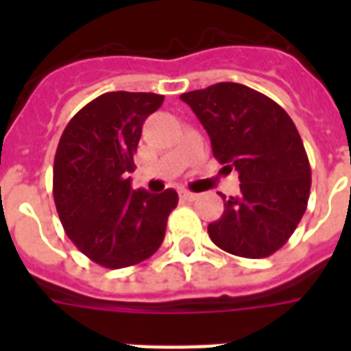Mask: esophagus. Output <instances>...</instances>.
Instances as JSON below:
<instances>
[{
    "label": "esophagus",
    "mask_w": 351,
    "mask_h": 351,
    "mask_svg": "<svg viewBox=\"0 0 351 351\" xmlns=\"http://www.w3.org/2000/svg\"><path fill=\"white\" fill-rule=\"evenodd\" d=\"M180 198H182V200H186V202H195V200L198 198V195H197V193L186 191V189H184V191H180Z\"/></svg>",
    "instance_id": "1"
}]
</instances>
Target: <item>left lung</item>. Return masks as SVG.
<instances>
[{
	"mask_svg": "<svg viewBox=\"0 0 351 351\" xmlns=\"http://www.w3.org/2000/svg\"><path fill=\"white\" fill-rule=\"evenodd\" d=\"M180 98L208 131L215 158L239 171V197H224L209 237L231 255H273L297 230L310 198V160L293 120L277 101L233 82Z\"/></svg>",
	"mask_w": 351,
	"mask_h": 351,
	"instance_id": "obj_1",
	"label": "left lung"
}]
</instances>
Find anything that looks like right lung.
<instances>
[{"mask_svg":"<svg viewBox=\"0 0 351 351\" xmlns=\"http://www.w3.org/2000/svg\"><path fill=\"white\" fill-rule=\"evenodd\" d=\"M164 104L154 93H106L82 107L65 127L52 169V195L67 237L90 261L109 269L134 266L158 250L175 189H132L145 118Z\"/></svg>","mask_w":351,"mask_h":351,"instance_id":"right-lung-1","label":"right lung"}]
</instances>
